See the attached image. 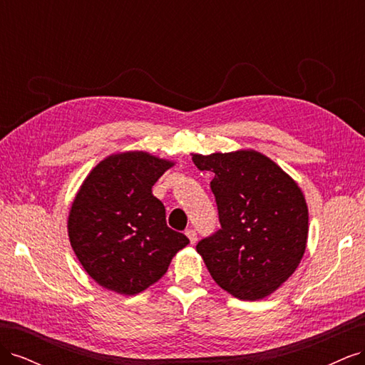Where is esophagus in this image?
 I'll list each match as a JSON object with an SVG mask.
<instances>
[{
    "instance_id": "obj_1",
    "label": "esophagus",
    "mask_w": 365,
    "mask_h": 365,
    "mask_svg": "<svg viewBox=\"0 0 365 365\" xmlns=\"http://www.w3.org/2000/svg\"><path fill=\"white\" fill-rule=\"evenodd\" d=\"M185 236L189 237V240H190V244H196V240H197V236H196V231L193 230V228H187L185 230Z\"/></svg>"
}]
</instances>
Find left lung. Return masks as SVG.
<instances>
[{
  "label": "left lung",
  "instance_id": "obj_1",
  "mask_svg": "<svg viewBox=\"0 0 365 365\" xmlns=\"http://www.w3.org/2000/svg\"><path fill=\"white\" fill-rule=\"evenodd\" d=\"M210 170L220 228L197 242L213 280L239 300L256 302L288 280L306 250L309 213L303 192L256 150L192 157Z\"/></svg>",
  "mask_w": 365,
  "mask_h": 365
}]
</instances>
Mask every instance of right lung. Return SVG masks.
<instances>
[{
  "instance_id": "add662e5",
  "label": "right lung",
  "mask_w": 365,
  "mask_h": 365,
  "mask_svg": "<svg viewBox=\"0 0 365 365\" xmlns=\"http://www.w3.org/2000/svg\"><path fill=\"white\" fill-rule=\"evenodd\" d=\"M173 163L134 150L109 155L86 176L68 216L83 269L103 288L135 295L158 282L189 239L165 224L152 187Z\"/></svg>"
}]
</instances>
